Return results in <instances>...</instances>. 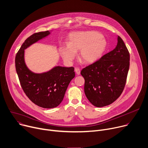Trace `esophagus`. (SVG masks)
Here are the masks:
<instances>
[{
  "mask_svg": "<svg viewBox=\"0 0 148 148\" xmlns=\"http://www.w3.org/2000/svg\"><path fill=\"white\" fill-rule=\"evenodd\" d=\"M75 71L76 74H77L78 75H79L80 74V70H79V69L75 68Z\"/></svg>",
  "mask_w": 148,
  "mask_h": 148,
  "instance_id": "34e87169",
  "label": "esophagus"
}]
</instances>
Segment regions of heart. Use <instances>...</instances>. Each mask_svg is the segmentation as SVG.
Listing matches in <instances>:
<instances>
[{"label": "heart", "instance_id": "1", "mask_svg": "<svg viewBox=\"0 0 148 148\" xmlns=\"http://www.w3.org/2000/svg\"><path fill=\"white\" fill-rule=\"evenodd\" d=\"M106 42L101 35L96 31L77 32L69 35V44H63L61 52L64 60L71 62L79 51V57L86 64L95 62L103 54Z\"/></svg>", "mask_w": 148, "mask_h": 148}]
</instances>
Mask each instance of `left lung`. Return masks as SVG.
I'll return each instance as SVG.
<instances>
[{"label": "left lung", "instance_id": "left-lung-1", "mask_svg": "<svg viewBox=\"0 0 148 148\" xmlns=\"http://www.w3.org/2000/svg\"><path fill=\"white\" fill-rule=\"evenodd\" d=\"M130 55L122 39L112 51L81 71L85 79L84 92L95 106H108L117 100L125 88L129 69Z\"/></svg>", "mask_w": 148, "mask_h": 148}]
</instances>
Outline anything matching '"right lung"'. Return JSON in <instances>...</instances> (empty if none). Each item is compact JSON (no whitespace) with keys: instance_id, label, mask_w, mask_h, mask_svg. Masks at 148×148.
Returning <instances> with one entry per match:
<instances>
[{"instance_id":"right-lung-1","label":"right lung","mask_w":148,"mask_h":148,"mask_svg":"<svg viewBox=\"0 0 148 148\" xmlns=\"http://www.w3.org/2000/svg\"><path fill=\"white\" fill-rule=\"evenodd\" d=\"M51 34L50 31L34 34L26 39L15 57V66L21 87L28 97L36 105L45 109L57 107L75 77L74 68L54 66L49 71L35 73L26 66L25 49Z\"/></svg>"}]
</instances>
